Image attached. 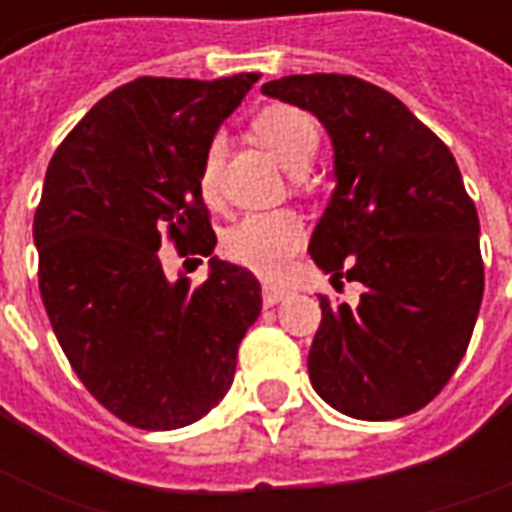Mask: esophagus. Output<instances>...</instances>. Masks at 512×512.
I'll list each match as a JSON object with an SVG mask.
<instances>
[{"instance_id": "esophagus-1", "label": "esophagus", "mask_w": 512, "mask_h": 512, "mask_svg": "<svg viewBox=\"0 0 512 512\" xmlns=\"http://www.w3.org/2000/svg\"><path fill=\"white\" fill-rule=\"evenodd\" d=\"M288 296V290L285 288H277V285H263V304L266 307H274L279 301Z\"/></svg>"}]
</instances>
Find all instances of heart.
<instances>
[{
  "instance_id": "obj_1",
  "label": "heart",
  "mask_w": 512,
  "mask_h": 512,
  "mask_svg": "<svg viewBox=\"0 0 512 512\" xmlns=\"http://www.w3.org/2000/svg\"><path fill=\"white\" fill-rule=\"evenodd\" d=\"M252 128L290 172L310 169V164L318 156L321 128L315 123V117L299 106H266L255 117ZM222 153V136H213L205 147V153H202L200 169V186L208 197L216 191ZM301 244H304V222L299 219V213L293 211L249 213L224 235L227 257L268 279H277L288 271L290 260L299 252Z\"/></svg>"
}]
</instances>
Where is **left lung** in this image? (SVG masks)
Returning <instances> with one entry per match:
<instances>
[{"label":"left lung","instance_id":"obj_1","mask_svg":"<svg viewBox=\"0 0 512 512\" xmlns=\"http://www.w3.org/2000/svg\"><path fill=\"white\" fill-rule=\"evenodd\" d=\"M263 95L312 112L334 150V191L310 255L365 285L321 296L310 381L340 414L384 422L428 406L472 340L483 301L480 219L455 158L395 95L340 73L282 76Z\"/></svg>","mask_w":512,"mask_h":512}]
</instances>
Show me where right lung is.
<instances>
[{"label":"right lung","mask_w":512,"mask_h":512,"mask_svg":"<svg viewBox=\"0 0 512 512\" xmlns=\"http://www.w3.org/2000/svg\"><path fill=\"white\" fill-rule=\"evenodd\" d=\"M257 73L216 82L142 76L65 136L35 213L38 282L51 329L87 392L142 430H175L233 384L263 296L246 268L211 257L208 279H169L161 238L211 255L202 153Z\"/></svg>","instance_id":"add662e5"}]
</instances>
